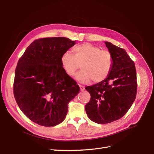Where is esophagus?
I'll return each instance as SVG.
<instances>
[{
	"label": "esophagus",
	"instance_id": "esophagus-1",
	"mask_svg": "<svg viewBox=\"0 0 154 154\" xmlns=\"http://www.w3.org/2000/svg\"><path fill=\"white\" fill-rule=\"evenodd\" d=\"M79 86H80V91H84L85 90V87H83V86H82V85H79Z\"/></svg>",
	"mask_w": 154,
	"mask_h": 154
}]
</instances>
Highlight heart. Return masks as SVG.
I'll use <instances>...</instances> for the list:
<instances>
[{
    "label": "heart",
    "mask_w": 154,
    "mask_h": 154,
    "mask_svg": "<svg viewBox=\"0 0 154 154\" xmlns=\"http://www.w3.org/2000/svg\"><path fill=\"white\" fill-rule=\"evenodd\" d=\"M72 52L73 54L66 51L60 59L62 68L68 76H74L81 66L82 70L75 77L80 83H88L92 80L99 83L109 76L113 64L112 57L109 51L84 43L75 46Z\"/></svg>",
    "instance_id": "obj_1"
}]
</instances>
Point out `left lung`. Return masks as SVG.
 Segmentation results:
<instances>
[{
    "label": "left lung",
    "instance_id": "obj_1",
    "mask_svg": "<svg viewBox=\"0 0 154 154\" xmlns=\"http://www.w3.org/2000/svg\"><path fill=\"white\" fill-rule=\"evenodd\" d=\"M105 44L113 60L110 73L105 80L85 88L91 96L85 105L86 113L98 124L122 118L131 107L137 93L134 62L125 49L109 42Z\"/></svg>",
    "mask_w": 154,
    "mask_h": 154
}]
</instances>
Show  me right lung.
I'll list each match as a JSON object with an SVG mask.
<instances>
[{"instance_id":"obj_1","label":"right lung","mask_w":154,"mask_h":154,"mask_svg":"<svg viewBox=\"0 0 154 154\" xmlns=\"http://www.w3.org/2000/svg\"><path fill=\"white\" fill-rule=\"evenodd\" d=\"M75 44L65 37L36 40L18 60L14 96L22 112L36 124L53 127L62 123L69 101L80 92L60 62L62 55Z\"/></svg>"}]
</instances>
